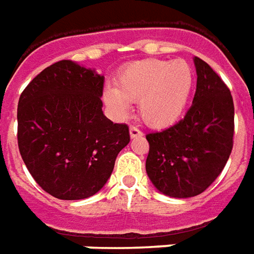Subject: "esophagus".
Masks as SVG:
<instances>
[{
	"label": "esophagus",
	"instance_id": "obj_1",
	"mask_svg": "<svg viewBox=\"0 0 254 254\" xmlns=\"http://www.w3.org/2000/svg\"><path fill=\"white\" fill-rule=\"evenodd\" d=\"M129 134H130V138H141L143 137V132L137 129V127H130L129 129Z\"/></svg>",
	"mask_w": 254,
	"mask_h": 254
}]
</instances>
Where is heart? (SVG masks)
<instances>
[{"label": "heart", "mask_w": 254, "mask_h": 254, "mask_svg": "<svg viewBox=\"0 0 254 254\" xmlns=\"http://www.w3.org/2000/svg\"><path fill=\"white\" fill-rule=\"evenodd\" d=\"M194 83L184 60H143L127 64L117 74L116 88L107 87L103 100L117 117H125L129 103L138 102L140 117L148 127L162 129L180 120Z\"/></svg>", "instance_id": "heart-1"}]
</instances>
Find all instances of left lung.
I'll list each match as a JSON object with an SVG mask.
<instances>
[{
    "mask_svg": "<svg viewBox=\"0 0 254 254\" xmlns=\"http://www.w3.org/2000/svg\"><path fill=\"white\" fill-rule=\"evenodd\" d=\"M197 85L190 109L176 125L149 133L145 170L160 193L174 198L200 194L222 173L233 149L234 103L223 80L193 58Z\"/></svg>",
    "mask_w": 254,
    "mask_h": 254,
    "instance_id": "left-lung-1",
    "label": "left lung"
}]
</instances>
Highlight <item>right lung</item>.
I'll return each mask as SVG.
<instances>
[{
	"mask_svg": "<svg viewBox=\"0 0 254 254\" xmlns=\"http://www.w3.org/2000/svg\"><path fill=\"white\" fill-rule=\"evenodd\" d=\"M105 76L73 61L42 70L20 95V155L38 185L60 200L94 196L130 137L103 114Z\"/></svg>",
	"mask_w": 254,
	"mask_h": 254,
	"instance_id": "right-lung-1",
	"label": "right lung"
}]
</instances>
